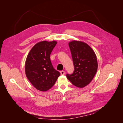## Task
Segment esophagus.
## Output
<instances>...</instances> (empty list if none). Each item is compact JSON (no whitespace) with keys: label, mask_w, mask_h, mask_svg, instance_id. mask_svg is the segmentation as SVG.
Here are the masks:
<instances>
[{"label":"esophagus","mask_w":123,"mask_h":123,"mask_svg":"<svg viewBox=\"0 0 123 123\" xmlns=\"http://www.w3.org/2000/svg\"><path fill=\"white\" fill-rule=\"evenodd\" d=\"M60 73L61 74V75H65V72L64 71H61Z\"/></svg>","instance_id":"esophagus-1"}]
</instances>
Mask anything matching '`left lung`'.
Listing matches in <instances>:
<instances>
[{
	"label": "left lung",
	"instance_id": "1",
	"mask_svg": "<svg viewBox=\"0 0 123 123\" xmlns=\"http://www.w3.org/2000/svg\"><path fill=\"white\" fill-rule=\"evenodd\" d=\"M74 65V71L67 78L76 87L83 88L93 79L98 69L96 55L87 43L72 41L69 43Z\"/></svg>",
	"mask_w": 123,
	"mask_h": 123
}]
</instances>
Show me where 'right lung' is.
<instances>
[{
	"label": "right lung",
	"instance_id": "obj_1",
	"mask_svg": "<svg viewBox=\"0 0 123 123\" xmlns=\"http://www.w3.org/2000/svg\"><path fill=\"white\" fill-rule=\"evenodd\" d=\"M57 42H41L33 47L26 59L25 72L36 89L47 91L52 87L61 73L52 64L50 56Z\"/></svg>",
	"mask_w": 123,
	"mask_h": 123
}]
</instances>
